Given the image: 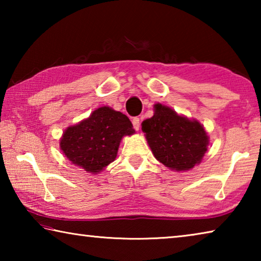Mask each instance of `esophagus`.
I'll use <instances>...</instances> for the list:
<instances>
[{"mask_svg": "<svg viewBox=\"0 0 261 261\" xmlns=\"http://www.w3.org/2000/svg\"><path fill=\"white\" fill-rule=\"evenodd\" d=\"M132 125H134L135 130H137V131L139 130V126H140V121H139V118H138V117H134V118H132Z\"/></svg>", "mask_w": 261, "mask_h": 261, "instance_id": "34e87169", "label": "esophagus"}]
</instances>
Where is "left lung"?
<instances>
[{
  "label": "left lung",
  "mask_w": 261,
  "mask_h": 261,
  "mask_svg": "<svg viewBox=\"0 0 261 261\" xmlns=\"http://www.w3.org/2000/svg\"><path fill=\"white\" fill-rule=\"evenodd\" d=\"M154 108L153 117L141 124L154 156L171 169H191L207 151L208 137L204 127L166 106L158 103Z\"/></svg>",
  "instance_id": "1"
}]
</instances>
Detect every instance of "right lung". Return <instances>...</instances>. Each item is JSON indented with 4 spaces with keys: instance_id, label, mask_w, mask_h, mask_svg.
<instances>
[{
    "instance_id": "add662e5",
    "label": "right lung",
    "mask_w": 261,
    "mask_h": 261,
    "mask_svg": "<svg viewBox=\"0 0 261 261\" xmlns=\"http://www.w3.org/2000/svg\"><path fill=\"white\" fill-rule=\"evenodd\" d=\"M132 134L135 130L127 116L101 107L87 120L65 130L61 149L74 165L95 174L115 160L122 137Z\"/></svg>"
}]
</instances>
